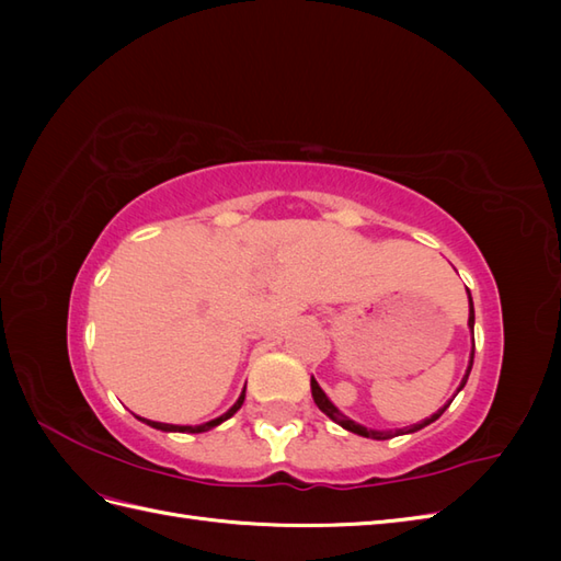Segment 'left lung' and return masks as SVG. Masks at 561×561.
<instances>
[{
	"mask_svg": "<svg viewBox=\"0 0 561 561\" xmlns=\"http://www.w3.org/2000/svg\"><path fill=\"white\" fill-rule=\"evenodd\" d=\"M468 307H470V311H468V328H470V334H472V330H474V307H472L470 290H468ZM472 358H474V336H472V348H470V363H468V369H466V375H463L461 383H458V388H456V393H458V390H461V388L466 386V381H468V375H470V369H472ZM456 393H454V398H456ZM311 396H313V402L318 404V410H320L322 414H328L334 423H339V426L346 428V431H351V433H355V435L371 437V439H390V437H398V435H410V433H416V431H421V428L431 426V423H433V421H437L439 416H443L447 407L451 404V400H449L445 407H439V410H437L433 416H428V419H423V421L414 423V426L396 428V431H375V428H365V426H360V423H355L353 419H348L346 414L339 412L336 407L332 404V400H330L325 393H322V388L318 386V381H316L313 377H311Z\"/></svg>",
	"mask_w": 561,
	"mask_h": 561,
	"instance_id": "left-lung-1",
	"label": "left lung"
}]
</instances>
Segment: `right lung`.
Instances as JSON below:
<instances>
[{
    "label": "right lung",
    "mask_w": 561,
    "mask_h": 561,
    "mask_svg": "<svg viewBox=\"0 0 561 561\" xmlns=\"http://www.w3.org/2000/svg\"><path fill=\"white\" fill-rule=\"evenodd\" d=\"M243 400H245V388L241 390L239 400H236L222 416H217V419H213V421L201 423V426H175V423H159V421H149V419H140V416H138V419H140L142 423H147V426L157 428V431H165V433H206V431H210V428L219 426V423L227 421V419H231L236 412H239V410H241V404H243Z\"/></svg>",
    "instance_id": "right-lung-1"
}]
</instances>
